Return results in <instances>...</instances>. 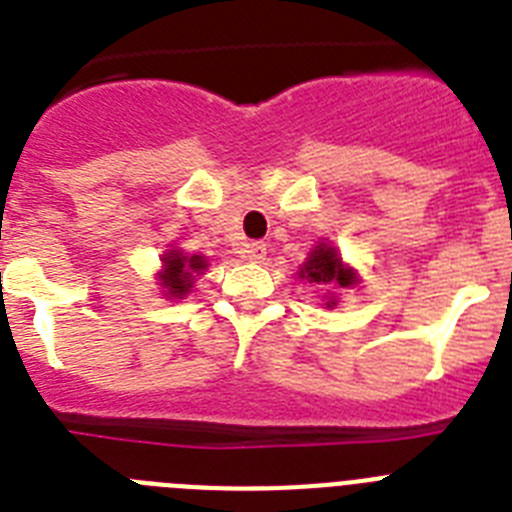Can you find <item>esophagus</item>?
I'll use <instances>...</instances> for the list:
<instances>
[{"mask_svg": "<svg viewBox=\"0 0 512 512\" xmlns=\"http://www.w3.org/2000/svg\"><path fill=\"white\" fill-rule=\"evenodd\" d=\"M246 259L248 261H256V264H261V261L266 259V243H261V240H253V243H248L246 246Z\"/></svg>", "mask_w": 512, "mask_h": 512, "instance_id": "34e87169", "label": "esophagus"}]
</instances>
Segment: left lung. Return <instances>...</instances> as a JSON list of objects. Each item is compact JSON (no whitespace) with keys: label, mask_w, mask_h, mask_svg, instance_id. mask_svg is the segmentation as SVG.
<instances>
[{"label":"left lung","mask_w":512,"mask_h":512,"mask_svg":"<svg viewBox=\"0 0 512 512\" xmlns=\"http://www.w3.org/2000/svg\"><path fill=\"white\" fill-rule=\"evenodd\" d=\"M300 279H308V282H316V285L326 287H352L357 282L355 269L342 264V256L336 253L334 246L329 243H321L310 251V256L305 259V264L300 266L298 272ZM336 298L334 295H326V308H334Z\"/></svg>","instance_id":"obj_1"}]
</instances>
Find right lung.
Returning <instances> with one entry per match:
<instances>
[{
	"instance_id": "add662e5",
	"label": "right lung",
	"mask_w": 512,
	"mask_h": 512,
	"mask_svg": "<svg viewBox=\"0 0 512 512\" xmlns=\"http://www.w3.org/2000/svg\"><path fill=\"white\" fill-rule=\"evenodd\" d=\"M207 259L204 256H186L183 251H176V248H170L165 251L163 256V272L157 274L160 277V287L168 295L170 300L173 298H186L194 287V279L199 274H204L207 269Z\"/></svg>"
}]
</instances>
